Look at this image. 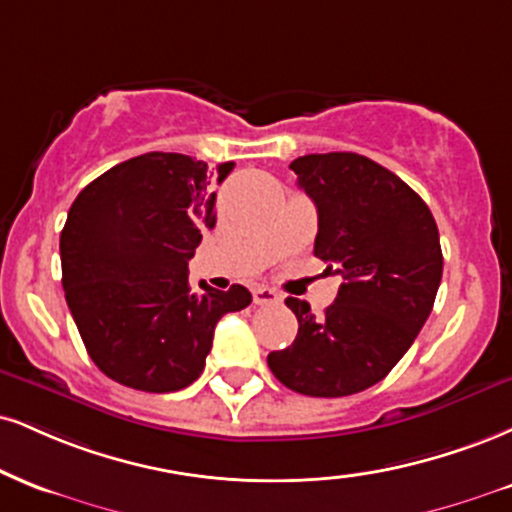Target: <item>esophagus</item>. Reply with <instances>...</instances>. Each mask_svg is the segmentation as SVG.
Returning a JSON list of instances; mask_svg holds the SVG:
<instances>
[{
    "label": "esophagus",
    "instance_id": "34e87169",
    "mask_svg": "<svg viewBox=\"0 0 512 512\" xmlns=\"http://www.w3.org/2000/svg\"><path fill=\"white\" fill-rule=\"evenodd\" d=\"M252 300H255V305H274L281 303V295L269 286H255L252 288Z\"/></svg>",
    "mask_w": 512,
    "mask_h": 512
}]
</instances>
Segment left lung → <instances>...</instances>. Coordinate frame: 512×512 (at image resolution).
Returning <instances> with one entry per match:
<instances>
[{"instance_id":"1","label":"left lung","mask_w":512,"mask_h":512,"mask_svg":"<svg viewBox=\"0 0 512 512\" xmlns=\"http://www.w3.org/2000/svg\"><path fill=\"white\" fill-rule=\"evenodd\" d=\"M291 169L317 207L315 255L343 283L322 317L286 298L298 336L267 362L295 393L350 396L384 379L427 322L443 274L439 229L408 183L355 152L305 155Z\"/></svg>"}]
</instances>
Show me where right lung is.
Returning a JSON list of instances; mask_svg holds the SVG:
<instances>
[{"label":"right lung","mask_w":512,"mask_h":512,"mask_svg":"<svg viewBox=\"0 0 512 512\" xmlns=\"http://www.w3.org/2000/svg\"><path fill=\"white\" fill-rule=\"evenodd\" d=\"M233 162L217 166V183ZM214 174L178 152H147L80 190L59 238L61 283L88 355L109 379L169 393L200 377L214 326L252 295L188 286V262L217 224Z\"/></svg>","instance_id":"1"}]
</instances>
